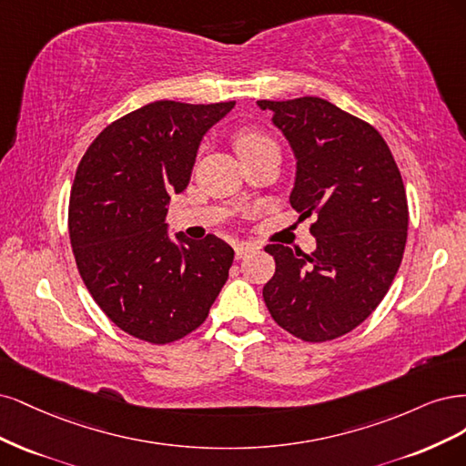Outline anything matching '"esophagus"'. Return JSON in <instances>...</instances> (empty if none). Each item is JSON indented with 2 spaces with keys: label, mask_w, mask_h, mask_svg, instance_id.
<instances>
[{
  "label": "esophagus",
  "mask_w": 466,
  "mask_h": 466,
  "mask_svg": "<svg viewBox=\"0 0 466 466\" xmlns=\"http://www.w3.org/2000/svg\"><path fill=\"white\" fill-rule=\"evenodd\" d=\"M255 249H258V246H253V244H236V246H234L236 259L246 258L248 253H251V251H255Z\"/></svg>",
  "instance_id": "obj_1"
}]
</instances>
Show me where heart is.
Listing matches in <instances>:
<instances>
[{
    "label": "heart",
    "mask_w": 466,
    "mask_h": 466,
    "mask_svg": "<svg viewBox=\"0 0 466 466\" xmlns=\"http://www.w3.org/2000/svg\"><path fill=\"white\" fill-rule=\"evenodd\" d=\"M234 147L238 155L242 157V160L259 155L267 148H277V143L273 141L271 135H267L261 129H255V127H242L234 133Z\"/></svg>",
    "instance_id": "1"
}]
</instances>
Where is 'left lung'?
Returning <instances> with one entry per match:
<instances>
[{
    "label": "left lung",
    "instance_id": "1",
    "mask_svg": "<svg viewBox=\"0 0 466 466\" xmlns=\"http://www.w3.org/2000/svg\"><path fill=\"white\" fill-rule=\"evenodd\" d=\"M290 141V205L311 218L313 253L267 244L275 275L263 287L271 318L304 342L350 333L380 306L402 261L409 203L380 131L318 96L259 100Z\"/></svg>",
    "mask_w": 466,
    "mask_h": 466
}]
</instances>
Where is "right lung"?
Here are the masks:
<instances>
[{
  "mask_svg": "<svg viewBox=\"0 0 466 466\" xmlns=\"http://www.w3.org/2000/svg\"><path fill=\"white\" fill-rule=\"evenodd\" d=\"M234 100H157L104 127L83 155L69 195L67 227L79 275L124 333L170 344L195 331L228 279L234 249L207 234L182 246L168 238L170 195L191 177L205 131Z\"/></svg>",
  "mask_w": 466,
  "mask_h": 466,
  "instance_id": "obj_1",
  "label": "right lung"
}]
</instances>
